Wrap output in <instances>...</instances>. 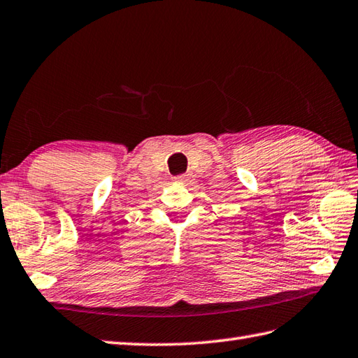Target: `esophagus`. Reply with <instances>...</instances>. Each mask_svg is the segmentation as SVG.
<instances>
[{"instance_id": "esophagus-1", "label": "esophagus", "mask_w": 358, "mask_h": 358, "mask_svg": "<svg viewBox=\"0 0 358 358\" xmlns=\"http://www.w3.org/2000/svg\"><path fill=\"white\" fill-rule=\"evenodd\" d=\"M176 182H179V184H189L192 182V174H180V176L176 178Z\"/></svg>"}]
</instances>
